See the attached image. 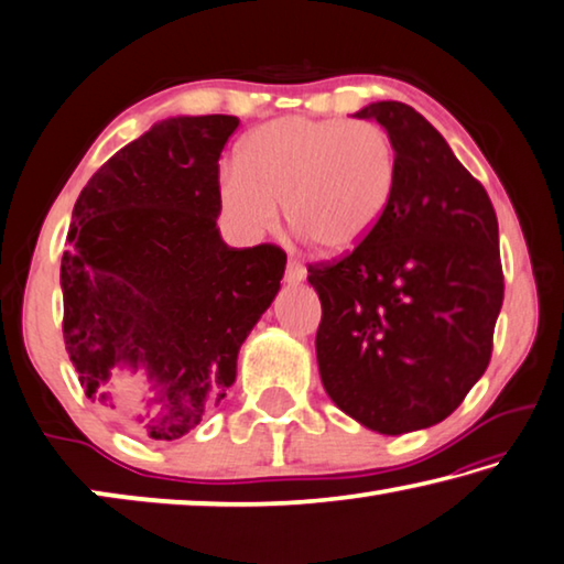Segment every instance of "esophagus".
I'll use <instances>...</instances> for the list:
<instances>
[{"label":"esophagus","instance_id":"obj_1","mask_svg":"<svg viewBox=\"0 0 564 564\" xmlns=\"http://www.w3.org/2000/svg\"><path fill=\"white\" fill-rule=\"evenodd\" d=\"M284 276H288V282H302L304 280V276H307V270H304V264L300 262V260H290L288 262V274H284Z\"/></svg>","mask_w":564,"mask_h":564}]
</instances>
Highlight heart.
I'll use <instances>...</instances> for the list:
<instances>
[{
	"mask_svg": "<svg viewBox=\"0 0 564 564\" xmlns=\"http://www.w3.org/2000/svg\"><path fill=\"white\" fill-rule=\"evenodd\" d=\"M397 156L384 129L347 119L282 117L257 127L237 167L219 177V205L239 235L272 232L284 202L294 232L319 252H352L390 209Z\"/></svg>",
	"mask_w": 564,
	"mask_h": 564,
	"instance_id": "heart-1",
	"label": "heart"
}]
</instances>
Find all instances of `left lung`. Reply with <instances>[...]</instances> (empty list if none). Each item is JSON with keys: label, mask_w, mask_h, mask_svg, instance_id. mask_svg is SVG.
<instances>
[{"label": "left lung", "mask_w": 564, "mask_h": 564, "mask_svg": "<svg viewBox=\"0 0 564 564\" xmlns=\"http://www.w3.org/2000/svg\"><path fill=\"white\" fill-rule=\"evenodd\" d=\"M357 117L390 134L397 184L362 245L307 267L322 302L317 362L339 410L404 435L449 417L490 365L500 232L482 184L420 112L377 101Z\"/></svg>", "instance_id": "obj_1"}]
</instances>
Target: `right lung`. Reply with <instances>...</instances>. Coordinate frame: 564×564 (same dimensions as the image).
<instances>
[{
  "label": "right lung",
  "mask_w": 564,
  "mask_h": 564,
  "mask_svg": "<svg viewBox=\"0 0 564 564\" xmlns=\"http://www.w3.org/2000/svg\"><path fill=\"white\" fill-rule=\"evenodd\" d=\"M237 117H172L91 174L62 254V335L79 384L107 402L117 365H144L154 412L134 427L177 440L225 400L237 352L284 274L276 245L227 247L219 154Z\"/></svg>",
  "instance_id": "right-lung-1"
}]
</instances>
